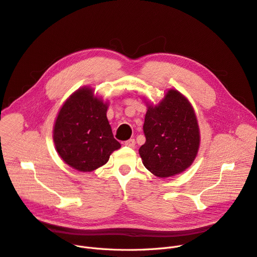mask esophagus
Returning a JSON list of instances; mask_svg holds the SVG:
<instances>
[{"instance_id": "34e87169", "label": "esophagus", "mask_w": 257, "mask_h": 257, "mask_svg": "<svg viewBox=\"0 0 257 257\" xmlns=\"http://www.w3.org/2000/svg\"><path fill=\"white\" fill-rule=\"evenodd\" d=\"M124 145H125L126 147H129V148L134 149V148H135V141H134V140H128V141H126V142L124 143Z\"/></svg>"}]
</instances>
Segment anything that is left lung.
<instances>
[{
	"label": "left lung",
	"mask_w": 257,
	"mask_h": 257,
	"mask_svg": "<svg viewBox=\"0 0 257 257\" xmlns=\"http://www.w3.org/2000/svg\"><path fill=\"white\" fill-rule=\"evenodd\" d=\"M146 143L140 148L143 163L160 178L176 176L189 167L199 148V128L191 104L177 90H169L145 117Z\"/></svg>",
	"instance_id": "left-lung-1"
}]
</instances>
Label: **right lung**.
Masks as SVG:
<instances>
[{
    "label": "right lung",
    "mask_w": 257,
    "mask_h": 257,
    "mask_svg": "<svg viewBox=\"0 0 257 257\" xmlns=\"http://www.w3.org/2000/svg\"><path fill=\"white\" fill-rule=\"evenodd\" d=\"M106 111L107 104L89 88L76 91L65 102L54 127L55 146L65 163L79 172H92L119 149Z\"/></svg>",
    "instance_id": "1"
}]
</instances>
